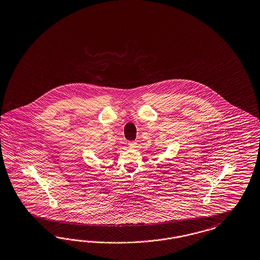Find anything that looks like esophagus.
Wrapping results in <instances>:
<instances>
[{"instance_id":"1","label":"esophagus","mask_w":260,"mask_h":260,"mask_svg":"<svg viewBox=\"0 0 260 260\" xmlns=\"http://www.w3.org/2000/svg\"><path fill=\"white\" fill-rule=\"evenodd\" d=\"M135 146H136V142H135V141L128 142V147H129V148H135Z\"/></svg>"}]
</instances>
